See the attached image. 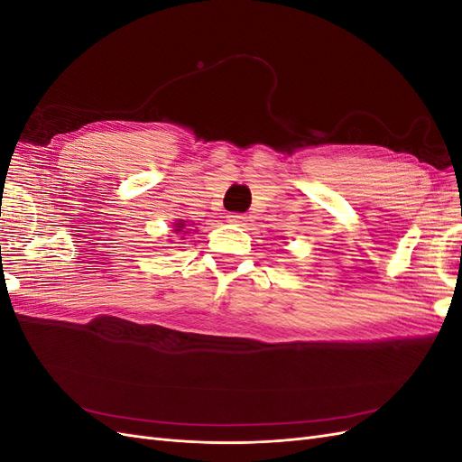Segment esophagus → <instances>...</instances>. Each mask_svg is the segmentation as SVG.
<instances>
[{"label":"esophagus","mask_w":462,"mask_h":462,"mask_svg":"<svg viewBox=\"0 0 462 462\" xmlns=\"http://www.w3.org/2000/svg\"><path fill=\"white\" fill-rule=\"evenodd\" d=\"M227 221L233 223V226H245L246 217L241 216V214H229V216H227Z\"/></svg>","instance_id":"esophagus-1"}]
</instances>
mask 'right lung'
<instances>
[{
  "mask_svg": "<svg viewBox=\"0 0 462 462\" xmlns=\"http://www.w3.org/2000/svg\"><path fill=\"white\" fill-rule=\"evenodd\" d=\"M183 229H185V221H183V219H179V221L175 223V231L179 233V231H183ZM185 233H187V231H185Z\"/></svg>",
  "mask_w": 462,
  "mask_h": 462,
  "instance_id": "1",
  "label": "right lung"
}]
</instances>
